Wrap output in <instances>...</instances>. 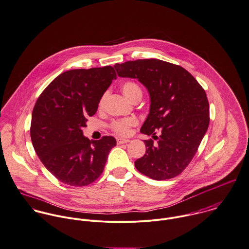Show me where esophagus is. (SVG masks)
Masks as SVG:
<instances>
[{
	"mask_svg": "<svg viewBox=\"0 0 249 249\" xmlns=\"http://www.w3.org/2000/svg\"><path fill=\"white\" fill-rule=\"evenodd\" d=\"M117 144H125V143H129L131 140L130 139H126V138H117Z\"/></svg>",
	"mask_w": 249,
	"mask_h": 249,
	"instance_id": "esophagus-1",
	"label": "esophagus"
}]
</instances>
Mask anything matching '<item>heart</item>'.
Listing matches in <instances>:
<instances>
[{
	"instance_id": "obj_1",
	"label": "heart",
	"mask_w": 249,
	"mask_h": 249,
	"mask_svg": "<svg viewBox=\"0 0 249 249\" xmlns=\"http://www.w3.org/2000/svg\"><path fill=\"white\" fill-rule=\"evenodd\" d=\"M121 89H122V92L123 94L130 100L132 101V99L137 96L138 94H141V89L140 88L138 87V85L134 82H125L121 86ZM103 99L100 101V105L102 104L103 102ZM137 124V120L135 118H132V117H129V118H124V119H121V120H117V121H114L112 124H111V128L112 130L118 134V135H127L130 131V128L134 125Z\"/></svg>"
}]
</instances>
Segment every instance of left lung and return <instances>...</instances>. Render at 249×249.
<instances>
[{"mask_svg": "<svg viewBox=\"0 0 249 249\" xmlns=\"http://www.w3.org/2000/svg\"><path fill=\"white\" fill-rule=\"evenodd\" d=\"M114 69L120 77L138 79L150 95L140 133L158 141L144 140L146 153L135 161L136 168L156 180L177 177L193 160L208 129L204 89L185 69L159 59L128 61Z\"/></svg>", "mask_w": 249, "mask_h": 249, "instance_id": "8db88e82", "label": "left lung"}]
</instances>
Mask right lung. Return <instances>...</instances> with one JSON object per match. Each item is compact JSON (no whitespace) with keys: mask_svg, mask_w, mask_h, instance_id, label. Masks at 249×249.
I'll return each mask as SVG.
<instances>
[{"mask_svg":"<svg viewBox=\"0 0 249 249\" xmlns=\"http://www.w3.org/2000/svg\"><path fill=\"white\" fill-rule=\"evenodd\" d=\"M114 79L111 66L68 71L37 99L31 116L32 145L42 163L61 182L81 187L102 174L116 140H89L82 129Z\"/></svg>","mask_w":249,"mask_h":249,"instance_id":"add662e5","label":"right lung"}]
</instances>
